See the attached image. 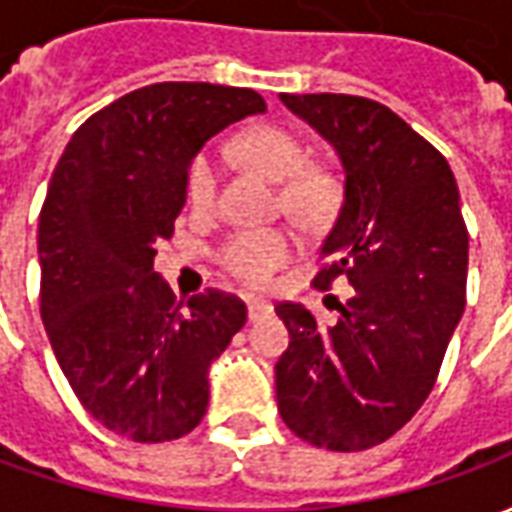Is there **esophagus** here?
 <instances>
[{"instance_id":"obj_1","label":"esophagus","mask_w":512,"mask_h":512,"mask_svg":"<svg viewBox=\"0 0 512 512\" xmlns=\"http://www.w3.org/2000/svg\"><path fill=\"white\" fill-rule=\"evenodd\" d=\"M246 310H249V321H257V318H263L271 312V304L260 299H246Z\"/></svg>"}]
</instances>
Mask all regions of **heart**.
Segmentation results:
<instances>
[{
	"mask_svg": "<svg viewBox=\"0 0 512 512\" xmlns=\"http://www.w3.org/2000/svg\"><path fill=\"white\" fill-rule=\"evenodd\" d=\"M244 153L271 180H290L285 200L301 219H318L332 202V183L318 172H304L307 150L296 136L277 126H257L241 136ZM219 164L211 153H200L191 161L186 191L194 208H208L216 200ZM293 252L290 235L282 230H246L230 238L222 249V266L244 285L260 288Z\"/></svg>",
	"mask_w": 512,
	"mask_h": 512,
	"instance_id": "1",
	"label": "heart"
}]
</instances>
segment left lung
I'll use <instances>...</instances> for the list:
<instances>
[{
  "mask_svg": "<svg viewBox=\"0 0 512 512\" xmlns=\"http://www.w3.org/2000/svg\"><path fill=\"white\" fill-rule=\"evenodd\" d=\"M334 147L343 202L321 244L315 288L351 282L334 326L304 304L274 310L288 326L277 406L299 439L334 452L376 447L425 403L466 307L469 235L447 158L378 101L279 95Z\"/></svg>",
  "mask_w": 512,
  "mask_h": 512,
  "instance_id": "obj_1",
  "label": "left lung"
}]
</instances>
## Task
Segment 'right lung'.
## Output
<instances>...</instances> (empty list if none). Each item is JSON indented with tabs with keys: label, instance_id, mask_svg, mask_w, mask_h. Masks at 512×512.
Masks as SVG:
<instances>
[{
	"label": "right lung",
	"instance_id": "add662e5",
	"mask_svg": "<svg viewBox=\"0 0 512 512\" xmlns=\"http://www.w3.org/2000/svg\"><path fill=\"white\" fill-rule=\"evenodd\" d=\"M266 112L246 87L161 82L84 123L54 169L38 224L40 315L68 384L104 428L142 444L200 425L208 370L246 323L244 301L186 304L153 271L175 233L191 158Z\"/></svg>",
	"mask_w": 512,
	"mask_h": 512
}]
</instances>
